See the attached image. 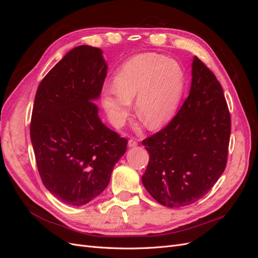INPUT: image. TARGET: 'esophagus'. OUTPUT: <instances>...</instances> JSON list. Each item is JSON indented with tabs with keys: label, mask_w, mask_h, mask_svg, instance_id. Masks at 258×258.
Wrapping results in <instances>:
<instances>
[{
	"label": "esophagus",
	"mask_w": 258,
	"mask_h": 258,
	"mask_svg": "<svg viewBox=\"0 0 258 258\" xmlns=\"http://www.w3.org/2000/svg\"><path fill=\"white\" fill-rule=\"evenodd\" d=\"M137 145H138L137 139H130L129 141H128V146H129V147H135V146H137Z\"/></svg>",
	"instance_id": "34e87169"
}]
</instances>
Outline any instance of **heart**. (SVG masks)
<instances>
[{"label":"heart","mask_w":258,"mask_h":258,"mask_svg":"<svg viewBox=\"0 0 258 258\" xmlns=\"http://www.w3.org/2000/svg\"><path fill=\"white\" fill-rule=\"evenodd\" d=\"M184 87V72L176 61L157 53H142L124 63L114 79V87L104 86L102 103L114 127L128 118L131 101L148 129H157L174 115Z\"/></svg>","instance_id":"obj_1"}]
</instances>
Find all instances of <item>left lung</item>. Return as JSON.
<instances>
[{
  "mask_svg": "<svg viewBox=\"0 0 258 258\" xmlns=\"http://www.w3.org/2000/svg\"><path fill=\"white\" fill-rule=\"evenodd\" d=\"M189 95L167 126L142 144L150 161L142 183L160 205L181 208L212 188L227 163L230 113L216 76L198 57Z\"/></svg>",
  "mask_w": 258,
  "mask_h": 258,
  "instance_id": "8db88e82",
  "label": "left lung"
}]
</instances>
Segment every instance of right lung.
Instances as JSON below:
<instances>
[{"instance_id":"add662e5","label":"right lung","mask_w":258,"mask_h":258,"mask_svg":"<svg viewBox=\"0 0 258 258\" xmlns=\"http://www.w3.org/2000/svg\"><path fill=\"white\" fill-rule=\"evenodd\" d=\"M107 66L102 50L82 45L70 50L38 86L30 136L38 173L51 195L81 207L102 192L128 141L108 129L95 101Z\"/></svg>"}]
</instances>
